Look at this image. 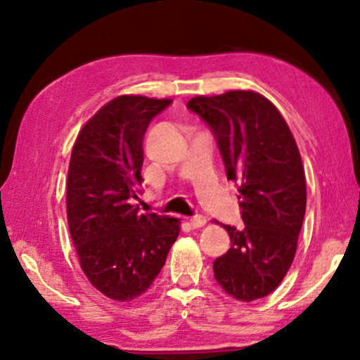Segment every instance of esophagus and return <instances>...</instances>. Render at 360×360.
<instances>
[{"instance_id": "esophagus-1", "label": "esophagus", "mask_w": 360, "mask_h": 360, "mask_svg": "<svg viewBox=\"0 0 360 360\" xmlns=\"http://www.w3.org/2000/svg\"><path fill=\"white\" fill-rule=\"evenodd\" d=\"M189 225H191L193 229H201V226L206 225V218L201 217V214H198V217L189 218Z\"/></svg>"}]
</instances>
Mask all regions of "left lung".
<instances>
[{"instance_id": "left-lung-1", "label": "left lung", "mask_w": 360, "mask_h": 360, "mask_svg": "<svg viewBox=\"0 0 360 360\" xmlns=\"http://www.w3.org/2000/svg\"><path fill=\"white\" fill-rule=\"evenodd\" d=\"M188 108L212 127L226 177L240 183L243 229L223 225L230 249L213 262L226 295L255 301L288 274L307 212V179L298 146L272 103L250 89L194 96Z\"/></svg>"}]
</instances>
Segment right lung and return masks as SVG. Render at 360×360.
<instances>
[{
  "label": "right lung",
  "instance_id": "right-lung-1",
  "mask_svg": "<svg viewBox=\"0 0 360 360\" xmlns=\"http://www.w3.org/2000/svg\"><path fill=\"white\" fill-rule=\"evenodd\" d=\"M172 100L122 94L82 125L69 162L65 206L79 266L106 298L142 296L162 269L181 230L177 218L139 213L143 135Z\"/></svg>",
  "mask_w": 360,
  "mask_h": 360
}]
</instances>
